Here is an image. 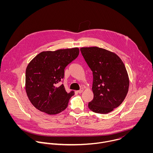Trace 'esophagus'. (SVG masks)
Wrapping results in <instances>:
<instances>
[{
	"instance_id": "obj_1",
	"label": "esophagus",
	"mask_w": 153,
	"mask_h": 153,
	"mask_svg": "<svg viewBox=\"0 0 153 153\" xmlns=\"http://www.w3.org/2000/svg\"><path fill=\"white\" fill-rule=\"evenodd\" d=\"M83 88H80V90L77 91V93H79V94H80V93H82L83 92Z\"/></svg>"
}]
</instances>
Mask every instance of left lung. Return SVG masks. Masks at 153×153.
I'll list each match as a JSON object with an SVG mask.
<instances>
[{
    "mask_svg": "<svg viewBox=\"0 0 153 153\" xmlns=\"http://www.w3.org/2000/svg\"><path fill=\"white\" fill-rule=\"evenodd\" d=\"M80 52L93 72V99L88 103L92 111L107 114L124 100L129 88V77L120 58L97 47H83Z\"/></svg>",
    "mask_w": 153,
    "mask_h": 153,
    "instance_id": "left-lung-1",
    "label": "left lung"
}]
</instances>
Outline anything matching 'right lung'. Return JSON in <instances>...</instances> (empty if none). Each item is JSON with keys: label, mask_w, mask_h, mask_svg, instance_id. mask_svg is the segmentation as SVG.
<instances>
[{"label": "right lung", "mask_w": 153, "mask_h": 153, "mask_svg": "<svg viewBox=\"0 0 153 153\" xmlns=\"http://www.w3.org/2000/svg\"><path fill=\"white\" fill-rule=\"evenodd\" d=\"M79 54V49L43 51L28 65L25 90L31 103L48 114H58L67 108L74 91L67 93L63 82L65 68Z\"/></svg>", "instance_id": "right-lung-1"}]
</instances>
